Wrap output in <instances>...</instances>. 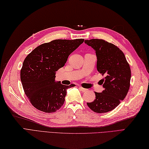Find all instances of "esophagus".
I'll return each mask as SVG.
<instances>
[{"label": "esophagus", "instance_id": "1", "mask_svg": "<svg viewBox=\"0 0 149 149\" xmlns=\"http://www.w3.org/2000/svg\"><path fill=\"white\" fill-rule=\"evenodd\" d=\"M79 89H80V90H81L82 92H86V91H87V89H85V88H83V87H79Z\"/></svg>", "mask_w": 149, "mask_h": 149}]
</instances>
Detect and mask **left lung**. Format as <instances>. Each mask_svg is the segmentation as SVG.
<instances>
[{
    "label": "left lung",
    "instance_id": "1",
    "mask_svg": "<svg viewBox=\"0 0 149 149\" xmlns=\"http://www.w3.org/2000/svg\"><path fill=\"white\" fill-rule=\"evenodd\" d=\"M96 51L97 69L104 77L100 82L104 90L96 93V99L87 102L95 113H107L119 105L130 86L131 70L124 53L116 45L101 39L85 40Z\"/></svg>",
    "mask_w": 149,
    "mask_h": 149
}]
</instances>
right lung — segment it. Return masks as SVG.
Segmentation results:
<instances>
[{"label":"right lung","mask_w":149,"mask_h":149,"mask_svg":"<svg viewBox=\"0 0 149 149\" xmlns=\"http://www.w3.org/2000/svg\"><path fill=\"white\" fill-rule=\"evenodd\" d=\"M84 39L55 40L38 46L26 57L21 70L22 87L31 104L41 111L54 113L65 102L67 90L75 85L55 82V72Z\"/></svg>","instance_id":"right-lung-1"}]
</instances>
